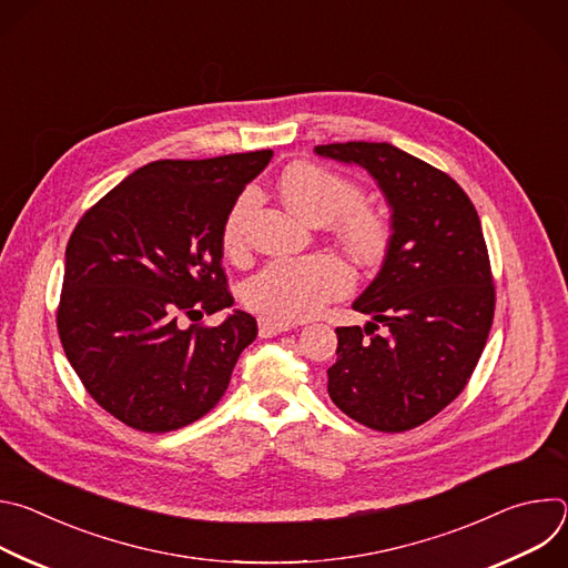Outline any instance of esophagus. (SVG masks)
<instances>
[{"label": "esophagus", "instance_id": "obj_1", "mask_svg": "<svg viewBox=\"0 0 568 568\" xmlns=\"http://www.w3.org/2000/svg\"><path fill=\"white\" fill-rule=\"evenodd\" d=\"M294 328V323H285V321H276V318H270V316H261L258 318V333L263 339L267 337H276L281 333H287Z\"/></svg>", "mask_w": 568, "mask_h": 568}]
</instances>
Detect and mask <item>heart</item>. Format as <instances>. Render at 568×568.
Returning a JSON list of instances; mask_svg holds the SVG:
<instances>
[{
    "instance_id": "heart-1",
    "label": "heart",
    "mask_w": 568,
    "mask_h": 568,
    "mask_svg": "<svg viewBox=\"0 0 568 568\" xmlns=\"http://www.w3.org/2000/svg\"><path fill=\"white\" fill-rule=\"evenodd\" d=\"M278 193L298 217L321 224L337 222L348 254L364 263H377L386 247L388 222L373 209L362 206V191L348 180L310 164L290 166L278 180ZM252 206V195H240L222 226V245L229 254L242 250V220ZM353 287L351 267L333 254L274 258L263 265L242 290L245 303L278 321H303L323 305L344 296Z\"/></svg>"
}]
</instances>
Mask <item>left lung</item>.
<instances>
[{"instance_id":"8db88e82","label":"left lung","mask_w":568,"mask_h":568,"mask_svg":"<svg viewBox=\"0 0 568 568\" xmlns=\"http://www.w3.org/2000/svg\"><path fill=\"white\" fill-rule=\"evenodd\" d=\"M314 152L364 169L390 209L382 267L353 301L371 321L337 328L331 399L368 429H414L465 388L490 335L495 285L478 213L449 175L390 143Z\"/></svg>"}]
</instances>
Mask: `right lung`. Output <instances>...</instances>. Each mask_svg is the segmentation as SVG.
Listing matches in <instances>:
<instances>
[{
  "instance_id": "right-lung-1",
  "label": "right lung",
  "mask_w": 568,
  "mask_h": 568,
  "mask_svg": "<svg viewBox=\"0 0 568 568\" xmlns=\"http://www.w3.org/2000/svg\"><path fill=\"white\" fill-rule=\"evenodd\" d=\"M272 150L152 161L75 224L64 252L58 333L88 393L116 420L164 434L206 416L258 335L229 312L224 220ZM227 310L220 327L179 328L182 315Z\"/></svg>"
}]
</instances>
